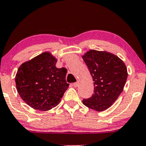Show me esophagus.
<instances>
[{"label": "esophagus", "instance_id": "obj_1", "mask_svg": "<svg viewBox=\"0 0 146 146\" xmlns=\"http://www.w3.org/2000/svg\"><path fill=\"white\" fill-rule=\"evenodd\" d=\"M78 84H79L78 82H76L73 83V86H74L75 88H76V87H78Z\"/></svg>", "mask_w": 146, "mask_h": 146}]
</instances>
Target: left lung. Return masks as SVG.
<instances>
[{
  "label": "left lung",
  "mask_w": 146,
  "mask_h": 146,
  "mask_svg": "<svg viewBox=\"0 0 146 146\" xmlns=\"http://www.w3.org/2000/svg\"><path fill=\"white\" fill-rule=\"evenodd\" d=\"M94 81V93L83 104L96 111L111 106L123 91L128 73L118 57L106 51L90 50L82 56Z\"/></svg>",
  "instance_id": "obj_1"
}]
</instances>
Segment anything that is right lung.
I'll list each match as a JSON object with an SVG mask.
<instances>
[{
  "label": "right lung",
  "mask_w": 146,
  "mask_h": 146,
  "mask_svg": "<svg viewBox=\"0 0 146 146\" xmlns=\"http://www.w3.org/2000/svg\"><path fill=\"white\" fill-rule=\"evenodd\" d=\"M57 60L44 52L22 64L16 73L18 93L26 104L34 109L45 111L59 104L68 88L67 70L56 66Z\"/></svg>",
  "instance_id": "right-lung-1"
}]
</instances>
